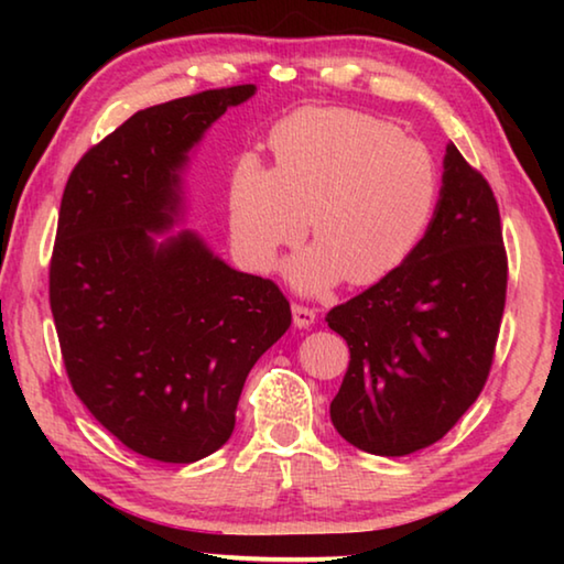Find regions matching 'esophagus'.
Masks as SVG:
<instances>
[{
	"instance_id": "1",
	"label": "esophagus",
	"mask_w": 564,
	"mask_h": 564,
	"mask_svg": "<svg viewBox=\"0 0 564 564\" xmlns=\"http://www.w3.org/2000/svg\"><path fill=\"white\" fill-rule=\"evenodd\" d=\"M316 318H318L316 308H311V305H303V303H293V323H295V326L308 328V326H313V323H316Z\"/></svg>"
}]
</instances>
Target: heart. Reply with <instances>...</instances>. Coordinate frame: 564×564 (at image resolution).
<instances>
[{"label": "heart", "mask_w": 564, "mask_h": 564, "mask_svg": "<svg viewBox=\"0 0 564 564\" xmlns=\"http://www.w3.org/2000/svg\"><path fill=\"white\" fill-rule=\"evenodd\" d=\"M275 169L259 156L236 161L228 224L241 259L271 269L281 248L303 241L313 214L318 243L291 263L303 291L348 273L373 283L400 269L435 216L441 171L423 141L373 113L308 107L271 131Z\"/></svg>", "instance_id": "1"}]
</instances>
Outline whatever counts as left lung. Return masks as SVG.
<instances>
[{"instance_id":"1","label":"left lung","mask_w":564,"mask_h":564,"mask_svg":"<svg viewBox=\"0 0 564 564\" xmlns=\"http://www.w3.org/2000/svg\"><path fill=\"white\" fill-rule=\"evenodd\" d=\"M505 295L498 198L451 144L441 202L413 256L328 311L350 350L330 403L336 431L386 457L441 441L488 383Z\"/></svg>"}]
</instances>
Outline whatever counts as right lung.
<instances>
[{"mask_svg": "<svg viewBox=\"0 0 564 564\" xmlns=\"http://www.w3.org/2000/svg\"><path fill=\"white\" fill-rule=\"evenodd\" d=\"M253 84L137 111L94 144L64 186L50 305L66 376L129 451L196 463L234 433L248 370L291 326L261 275L228 269L174 224L186 151Z\"/></svg>", "mask_w": 564, "mask_h": 564, "instance_id": "1", "label": "right lung"}]
</instances>
